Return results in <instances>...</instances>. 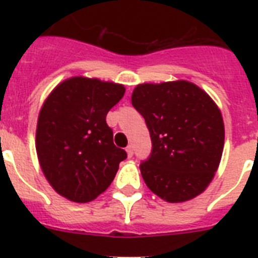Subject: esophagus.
Wrapping results in <instances>:
<instances>
[{
  "mask_svg": "<svg viewBox=\"0 0 258 258\" xmlns=\"http://www.w3.org/2000/svg\"><path fill=\"white\" fill-rule=\"evenodd\" d=\"M126 155H127V157H129V159L133 156V146H127V147H126Z\"/></svg>",
  "mask_w": 258,
  "mask_h": 258,
  "instance_id": "esophagus-1",
  "label": "esophagus"
}]
</instances>
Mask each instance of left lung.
I'll return each instance as SVG.
<instances>
[{
    "mask_svg": "<svg viewBox=\"0 0 258 258\" xmlns=\"http://www.w3.org/2000/svg\"><path fill=\"white\" fill-rule=\"evenodd\" d=\"M132 104L145 117L152 141L140 165L147 187L168 203L206 191L217 172L225 143L222 113L202 88L186 80L137 85Z\"/></svg>",
    "mask_w": 258,
    "mask_h": 258,
    "instance_id": "left-lung-1",
    "label": "left lung"
}]
</instances>
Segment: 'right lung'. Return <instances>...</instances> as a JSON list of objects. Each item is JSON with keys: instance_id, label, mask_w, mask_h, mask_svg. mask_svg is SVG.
I'll use <instances>...</instances> for the list:
<instances>
[{"instance_id": "add662e5", "label": "right lung", "mask_w": 258, "mask_h": 258, "mask_svg": "<svg viewBox=\"0 0 258 258\" xmlns=\"http://www.w3.org/2000/svg\"><path fill=\"white\" fill-rule=\"evenodd\" d=\"M122 84L74 76L59 83L38 113L36 152L45 178L60 197L89 203L107 190L126 152L113 145L106 116Z\"/></svg>"}]
</instances>
